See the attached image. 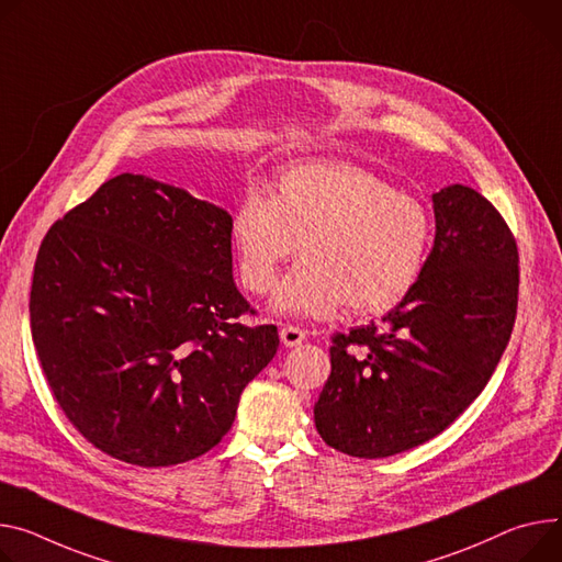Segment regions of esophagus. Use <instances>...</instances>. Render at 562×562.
Listing matches in <instances>:
<instances>
[{
    "mask_svg": "<svg viewBox=\"0 0 562 562\" xmlns=\"http://www.w3.org/2000/svg\"><path fill=\"white\" fill-rule=\"evenodd\" d=\"M279 337H281V344H283V347L292 349V347H299V344L306 339V333L301 330L299 326H283V328H281V333H279Z\"/></svg>",
    "mask_w": 562,
    "mask_h": 562,
    "instance_id": "34e87169",
    "label": "esophagus"
}]
</instances>
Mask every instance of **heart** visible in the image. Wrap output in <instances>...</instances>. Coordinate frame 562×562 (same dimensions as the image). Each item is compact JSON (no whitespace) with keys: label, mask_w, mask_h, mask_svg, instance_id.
<instances>
[{"label":"heart","mask_w":562,"mask_h":562,"mask_svg":"<svg viewBox=\"0 0 562 562\" xmlns=\"http://www.w3.org/2000/svg\"><path fill=\"white\" fill-rule=\"evenodd\" d=\"M429 234L420 202L344 161L283 170L270 195L249 189L229 223L240 281L254 294L272 290L299 245L304 261L274 292L272 311L301 317L396 306L423 270Z\"/></svg>","instance_id":"b5f03b06"}]
</instances>
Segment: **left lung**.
<instances>
[{
    "label": "left lung",
    "mask_w": 562,
    "mask_h": 562,
    "mask_svg": "<svg viewBox=\"0 0 562 562\" xmlns=\"http://www.w3.org/2000/svg\"><path fill=\"white\" fill-rule=\"evenodd\" d=\"M435 247L382 324L339 333L315 403L335 450L382 459L441 431L491 380L517 311V247L497 209L474 189L431 195Z\"/></svg>",
    "instance_id": "left-lung-1"
}]
</instances>
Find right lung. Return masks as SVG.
Wrapping results in <instances>:
<instances>
[{
	"mask_svg": "<svg viewBox=\"0 0 562 562\" xmlns=\"http://www.w3.org/2000/svg\"><path fill=\"white\" fill-rule=\"evenodd\" d=\"M232 215L135 172L105 182L42 240L31 333L80 435L144 468L218 446L277 356V326L236 322Z\"/></svg>",
	"mask_w": 562,
	"mask_h": 562,
	"instance_id": "1",
	"label": "right lung"
}]
</instances>
